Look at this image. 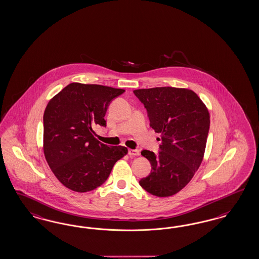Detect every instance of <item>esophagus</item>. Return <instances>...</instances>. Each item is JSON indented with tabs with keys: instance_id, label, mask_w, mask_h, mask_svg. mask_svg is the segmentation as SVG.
<instances>
[{
	"instance_id": "34e87169",
	"label": "esophagus",
	"mask_w": 259,
	"mask_h": 259,
	"mask_svg": "<svg viewBox=\"0 0 259 259\" xmlns=\"http://www.w3.org/2000/svg\"><path fill=\"white\" fill-rule=\"evenodd\" d=\"M128 154L130 156H139L140 155V151L137 150V149H129L128 150Z\"/></svg>"
}]
</instances>
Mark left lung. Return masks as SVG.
<instances>
[{
	"instance_id": "left-lung-1",
	"label": "left lung",
	"mask_w": 259,
	"mask_h": 259,
	"mask_svg": "<svg viewBox=\"0 0 259 259\" xmlns=\"http://www.w3.org/2000/svg\"><path fill=\"white\" fill-rule=\"evenodd\" d=\"M134 94L161 141L158 154L142 151L152 170L140 185L152 195L172 196L188 185L202 163L210 123L208 110L193 91L185 88L157 87L135 90Z\"/></svg>"
}]
</instances>
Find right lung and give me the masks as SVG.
I'll return each instance as SVG.
<instances>
[{
  "label": "right lung",
  "mask_w": 259,
  "mask_h": 259,
  "mask_svg": "<svg viewBox=\"0 0 259 259\" xmlns=\"http://www.w3.org/2000/svg\"><path fill=\"white\" fill-rule=\"evenodd\" d=\"M125 90L73 82L52 98L43 116L46 161L66 188L87 192L107 180L114 164L128 153L94 137V126H106L104 116Z\"/></svg>",
  "instance_id": "1"
}]
</instances>
